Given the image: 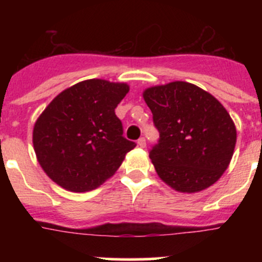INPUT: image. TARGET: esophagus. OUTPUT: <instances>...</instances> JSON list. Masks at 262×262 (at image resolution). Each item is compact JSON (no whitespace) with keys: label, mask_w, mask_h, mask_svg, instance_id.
Here are the masks:
<instances>
[{"label":"esophagus","mask_w":262,"mask_h":262,"mask_svg":"<svg viewBox=\"0 0 262 262\" xmlns=\"http://www.w3.org/2000/svg\"><path fill=\"white\" fill-rule=\"evenodd\" d=\"M137 143H138V146L141 148H144V147H146V139L142 137V138L138 139V142H137Z\"/></svg>","instance_id":"1"}]
</instances>
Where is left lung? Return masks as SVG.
<instances>
[{
    "label": "left lung",
    "mask_w": 262,
    "mask_h": 262,
    "mask_svg": "<svg viewBox=\"0 0 262 262\" xmlns=\"http://www.w3.org/2000/svg\"><path fill=\"white\" fill-rule=\"evenodd\" d=\"M160 141L149 150L156 172L180 192H198L228 167L237 132L223 105L209 92L184 81L143 92Z\"/></svg>",
    "instance_id": "1"
}]
</instances>
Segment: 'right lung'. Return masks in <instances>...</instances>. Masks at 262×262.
I'll list each match as a JSON object with an SVG mask.
<instances>
[{"instance_id":"obj_1","label":"right lung","mask_w":262,"mask_h":262,"mask_svg":"<svg viewBox=\"0 0 262 262\" xmlns=\"http://www.w3.org/2000/svg\"><path fill=\"white\" fill-rule=\"evenodd\" d=\"M126 83L86 80L53 99L36 120L33 144L44 172L73 192L94 190L120 167L134 142L123 137L115 107Z\"/></svg>"}]
</instances>
